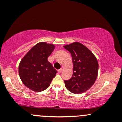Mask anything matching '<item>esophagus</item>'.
<instances>
[{
    "instance_id": "obj_1",
    "label": "esophagus",
    "mask_w": 122,
    "mask_h": 122,
    "mask_svg": "<svg viewBox=\"0 0 122 122\" xmlns=\"http://www.w3.org/2000/svg\"><path fill=\"white\" fill-rule=\"evenodd\" d=\"M62 68H61V69H58V70L57 71V72H58V73H61V72H62Z\"/></svg>"
}]
</instances>
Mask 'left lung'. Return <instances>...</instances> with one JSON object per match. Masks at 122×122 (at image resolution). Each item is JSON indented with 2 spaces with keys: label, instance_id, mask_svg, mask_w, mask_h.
Instances as JSON below:
<instances>
[{
  "label": "left lung",
  "instance_id": "1",
  "mask_svg": "<svg viewBox=\"0 0 122 122\" xmlns=\"http://www.w3.org/2000/svg\"><path fill=\"white\" fill-rule=\"evenodd\" d=\"M71 54L73 64V75L64 81L69 92L79 94L93 86L98 75V64L97 58L88 48L81 43L75 42L64 46Z\"/></svg>",
  "mask_w": 122,
  "mask_h": 122
}]
</instances>
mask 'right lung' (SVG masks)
<instances>
[{
	"label": "right lung",
	"mask_w": 122,
	"mask_h": 122,
	"mask_svg": "<svg viewBox=\"0 0 122 122\" xmlns=\"http://www.w3.org/2000/svg\"><path fill=\"white\" fill-rule=\"evenodd\" d=\"M54 45L41 42L33 46L20 62L19 75L28 88L36 92L45 90L56 76L57 71L47 60Z\"/></svg>",
	"instance_id": "obj_1"
}]
</instances>
